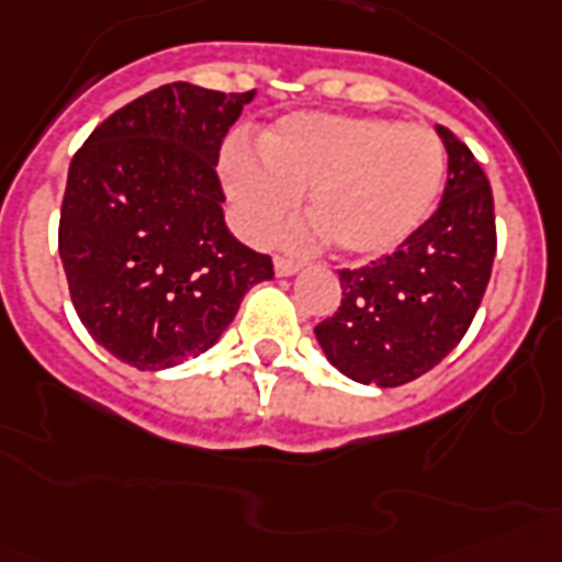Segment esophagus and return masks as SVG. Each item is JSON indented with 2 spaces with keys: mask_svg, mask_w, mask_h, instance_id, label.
Wrapping results in <instances>:
<instances>
[{
  "mask_svg": "<svg viewBox=\"0 0 562 562\" xmlns=\"http://www.w3.org/2000/svg\"><path fill=\"white\" fill-rule=\"evenodd\" d=\"M301 270V263L290 261V258H276V276L278 278H290Z\"/></svg>",
  "mask_w": 562,
  "mask_h": 562,
  "instance_id": "esophagus-1",
  "label": "esophagus"
}]
</instances>
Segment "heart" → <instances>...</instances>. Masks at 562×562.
<instances>
[{"mask_svg":"<svg viewBox=\"0 0 562 562\" xmlns=\"http://www.w3.org/2000/svg\"><path fill=\"white\" fill-rule=\"evenodd\" d=\"M224 157V183L249 238H267L307 192L315 224L284 232L292 247L330 238L347 258H382L425 226L445 183V148L425 125L387 117L292 114Z\"/></svg>","mask_w":562,"mask_h":562,"instance_id":"b5f03b06","label":"heart"}]
</instances>
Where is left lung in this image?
<instances>
[{"label": "left lung", "mask_w": 562, "mask_h": 562, "mask_svg": "<svg viewBox=\"0 0 562 562\" xmlns=\"http://www.w3.org/2000/svg\"><path fill=\"white\" fill-rule=\"evenodd\" d=\"M448 151L442 203L414 238L361 270H341V307L315 327L338 373L398 387L437 368L474 322L497 252L494 198L471 148L437 125Z\"/></svg>", "instance_id": "1"}]
</instances>
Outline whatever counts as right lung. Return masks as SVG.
I'll return each instance as SVG.
<instances>
[{
	"mask_svg": "<svg viewBox=\"0 0 562 562\" xmlns=\"http://www.w3.org/2000/svg\"><path fill=\"white\" fill-rule=\"evenodd\" d=\"M247 94L171 82L114 111L68 169L59 258L74 310L128 368L206 353L240 299L272 278L270 255L224 221L217 151Z\"/></svg>",
	"mask_w": 562,
	"mask_h": 562,
	"instance_id": "right-lung-1",
	"label": "right lung"
}]
</instances>
